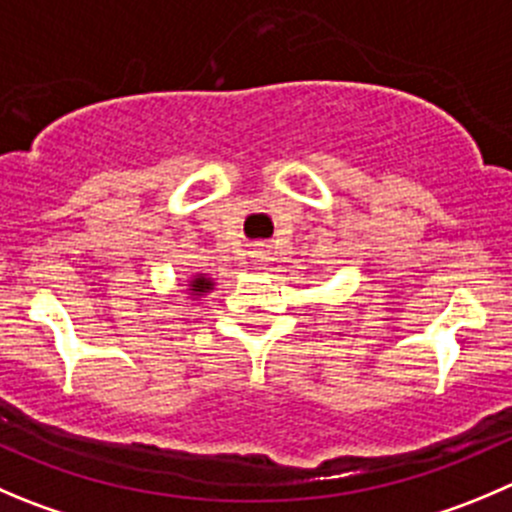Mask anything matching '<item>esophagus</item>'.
<instances>
[{
  "mask_svg": "<svg viewBox=\"0 0 512 512\" xmlns=\"http://www.w3.org/2000/svg\"><path fill=\"white\" fill-rule=\"evenodd\" d=\"M256 259L264 261V259H266V253H264V251H256Z\"/></svg>",
  "mask_w": 512,
  "mask_h": 512,
  "instance_id": "1",
  "label": "esophagus"
}]
</instances>
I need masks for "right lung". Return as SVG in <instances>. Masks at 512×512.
Instances as JSON below:
<instances>
[{
  "mask_svg": "<svg viewBox=\"0 0 512 512\" xmlns=\"http://www.w3.org/2000/svg\"><path fill=\"white\" fill-rule=\"evenodd\" d=\"M213 289V281L208 279V276L198 274L196 279H191V291L193 294H206V291Z\"/></svg>",
  "mask_w": 512,
  "mask_h": 512,
  "instance_id": "right-lung-1",
  "label": "right lung"
}]
</instances>
